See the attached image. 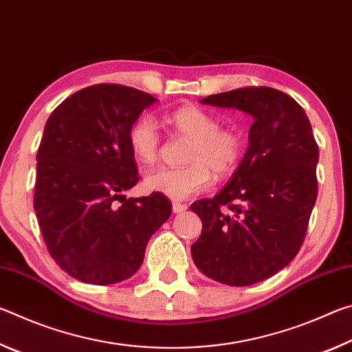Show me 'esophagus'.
<instances>
[{
	"mask_svg": "<svg viewBox=\"0 0 352 352\" xmlns=\"http://www.w3.org/2000/svg\"><path fill=\"white\" fill-rule=\"evenodd\" d=\"M186 210H188V206L184 204H180V201H174V204H172V211H174L175 214H180Z\"/></svg>",
	"mask_w": 352,
	"mask_h": 352,
	"instance_id": "esophagus-1",
	"label": "esophagus"
}]
</instances>
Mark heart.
Masks as SVG:
<instances>
[{"label":"heart","instance_id":"b5f03b06","mask_svg":"<svg viewBox=\"0 0 352 352\" xmlns=\"http://www.w3.org/2000/svg\"><path fill=\"white\" fill-rule=\"evenodd\" d=\"M172 132L190 141L186 162L180 169L160 168L144 177V186L172 200H184L211 186L212 174L228 175L236 169L242 153L237 130L219 127L210 111L194 105L180 107L164 116ZM129 146L136 162L152 166L158 162L162 136L152 116H141L129 130Z\"/></svg>","mask_w":352,"mask_h":352}]
</instances>
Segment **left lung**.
Listing matches in <instances>:
<instances>
[{
  "mask_svg": "<svg viewBox=\"0 0 352 352\" xmlns=\"http://www.w3.org/2000/svg\"><path fill=\"white\" fill-rule=\"evenodd\" d=\"M200 102L241 110L253 126L228 183L190 205L204 223L190 254L214 281L252 285L283 270L301 247L317 200L318 146L302 107L275 88H239Z\"/></svg>",
  "mask_w": 352,
  "mask_h": 352,
  "instance_id": "8db88e82",
  "label": "left lung"
}]
</instances>
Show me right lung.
<instances>
[{
    "instance_id": "1",
    "label": "right lung",
    "mask_w": 352,
    "mask_h": 352,
    "mask_svg": "<svg viewBox=\"0 0 352 352\" xmlns=\"http://www.w3.org/2000/svg\"><path fill=\"white\" fill-rule=\"evenodd\" d=\"M157 102L136 88L99 83L71 94L46 121L34 210L47 252L82 283L135 275L148 239L170 216L163 194L124 195L140 178L129 130Z\"/></svg>"
}]
</instances>
